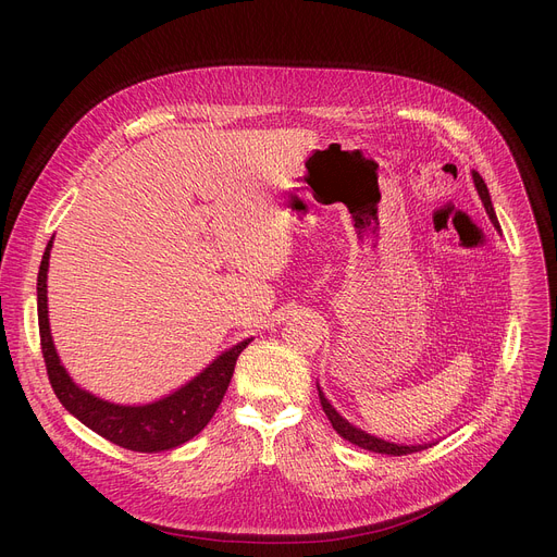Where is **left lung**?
Returning <instances> with one entry per match:
<instances>
[{
    "mask_svg": "<svg viewBox=\"0 0 557 557\" xmlns=\"http://www.w3.org/2000/svg\"><path fill=\"white\" fill-rule=\"evenodd\" d=\"M472 178H474V185H476V191L483 200V208L490 216V221L494 223V227H499V221H496V214H494V208H492V200H490V191H487V185L485 181L481 178V175L476 171H472ZM318 397H320V406H323V411L327 416V420L332 422L334 431L345 437V441H349L352 445L361 447V449H368V451H374V454H388V456H406V454H413V451H422L426 447H431V443L426 445H397V443H388V441H382V437L376 435H370L366 431H361L359 426L349 424L341 413H336V408L327 401V397L323 395V391H320L318 386Z\"/></svg>",
    "mask_w": 557,
    "mask_h": 557,
    "instance_id": "1",
    "label": "left lung"
}]
</instances>
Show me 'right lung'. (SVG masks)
Here are the masks:
<instances>
[{"mask_svg": "<svg viewBox=\"0 0 557 557\" xmlns=\"http://www.w3.org/2000/svg\"><path fill=\"white\" fill-rule=\"evenodd\" d=\"M51 244L53 239L45 248L38 271V327L49 384L55 397L87 429H92L95 433L106 437V441L131 451L158 454L191 441L194 435L208 426V422L216 413V408L230 386L234 366H237L239 355L252 338H246L230 347L227 352L216 357L191 382L158 401L141 406H122L99 399L72 382V376L55 355L47 315V271Z\"/></svg>", "mask_w": 557, "mask_h": 557, "instance_id": "add662e5", "label": "right lung"}]
</instances>
